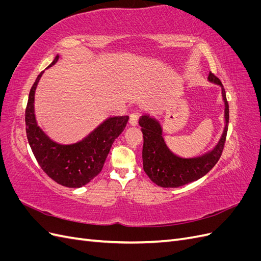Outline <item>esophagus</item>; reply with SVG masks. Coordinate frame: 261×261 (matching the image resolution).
I'll list each match as a JSON object with an SVG mask.
<instances>
[{
    "label": "esophagus",
    "mask_w": 261,
    "mask_h": 261,
    "mask_svg": "<svg viewBox=\"0 0 261 261\" xmlns=\"http://www.w3.org/2000/svg\"><path fill=\"white\" fill-rule=\"evenodd\" d=\"M138 117H139V114L138 113H133L130 114L129 116V124L132 126H136L137 123H138Z\"/></svg>",
    "instance_id": "esophagus-1"
}]
</instances>
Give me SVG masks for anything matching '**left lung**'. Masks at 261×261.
I'll return each mask as SVG.
<instances>
[{"label":"left lung","mask_w":261,"mask_h":261,"mask_svg":"<svg viewBox=\"0 0 261 261\" xmlns=\"http://www.w3.org/2000/svg\"><path fill=\"white\" fill-rule=\"evenodd\" d=\"M208 81L221 87L224 102L225 124L217 145L209 151L193 158L179 156L173 152L165 143L162 125L155 117L149 114H144L139 117L138 123L144 135V171L158 186L179 187L199 179L215 167L222 154L228 126V103L225 90L219 78L210 72Z\"/></svg>","instance_id":"left-lung-1"}]
</instances>
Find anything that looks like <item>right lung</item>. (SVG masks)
Wrapping results in <instances>:
<instances>
[{"label": "right lung", "instance_id": "obj_1", "mask_svg": "<svg viewBox=\"0 0 261 261\" xmlns=\"http://www.w3.org/2000/svg\"><path fill=\"white\" fill-rule=\"evenodd\" d=\"M59 58L58 54L49 67L54 65ZM42 74L43 72L38 75L29 92L25 114L28 143L46 175L63 186L82 187L101 172L110 149L126 127L129 116L109 117L77 143L59 144L38 125L35 114V93Z\"/></svg>", "mask_w": 261, "mask_h": 261}]
</instances>
